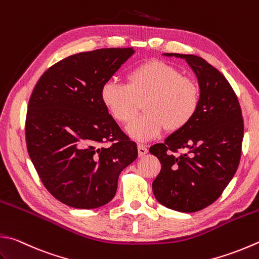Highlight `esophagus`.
<instances>
[{
  "instance_id": "obj_1",
  "label": "esophagus",
  "mask_w": 259,
  "mask_h": 259,
  "mask_svg": "<svg viewBox=\"0 0 259 259\" xmlns=\"http://www.w3.org/2000/svg\"><path fill=\"white\" fill-rule=\"evenodd\" d=\"M138 150H139V157H144V155L148 153V148L144 144H138Z\"/></svg>"
}]
</instances>
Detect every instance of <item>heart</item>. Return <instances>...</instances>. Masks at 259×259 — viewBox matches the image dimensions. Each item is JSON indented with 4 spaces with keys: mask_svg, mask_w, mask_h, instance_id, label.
Wrapping results in <instances>:
<instances>
[{
    "mask_svg": "<svg viewBox=\"0 0 259 259\" xmlns=\"http://www.w3.org/2000/svg\"><path fill=\"white\" fill-rule=\"evenodd\" d=\"M144 98L145 114L127 128L138 141L158 138L164 128L169 132L184 128L196 113L199 90L192 79L161 61L134 67L127 74V84L109 80L101 89L105 107L121 124L133 121L140 108L139 100Z\"/></svg>",
    "mask_w": 259,
    "mask_h": 259,
    "instance_id": "1",
    "label": "heart"
}]
</instances>
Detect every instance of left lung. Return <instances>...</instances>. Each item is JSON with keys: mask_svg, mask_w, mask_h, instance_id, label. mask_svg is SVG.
I'll use <instances>...</instances> for the list:
<instances>
[{"mask_svg": "<svg viewBox=\"0 0 259 259\" xmlns=\"http://www.w3.org/2000/svg\"><path fill=\"white\" fill-rule=\"evenodd\" d=\"M162 55L187 62L197 77L199 102L184 128L150 148L161 163L152 190L161 205L184 213L197 212L220 197L237 171L243 138L241 108L228 80L202 57ZM177 149L184 153L175 156L172 152Z\"/></svg>", "mask_w": 259, "mask_h": 259, "instance_id": "1", "label": "left lung"}]
</instances>
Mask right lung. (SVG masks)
Wrapping results in <instances>:
<instances>
[{
    "label": "right lung",
    "mask_w": 259,
    "mask_h": 259,
    "mask_svg": "<svg viewBox=\"0 0 259 259\" xmlns=\"http://www.w3.org/2000/svg\"><path fill=\"white\" fill-rule=\"evenodd\" d=\"M134 53L102 48L66 57L44 73L29 99V157L48 192L71 207L110 202L120 172L138 158L101 100L102 85ZM107 140L114 143L100 146Z\"/></svg>",
    "instance_id": "obj_1"
}]
</instances>
